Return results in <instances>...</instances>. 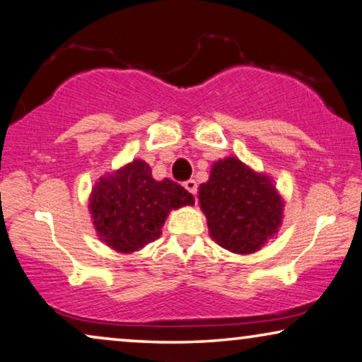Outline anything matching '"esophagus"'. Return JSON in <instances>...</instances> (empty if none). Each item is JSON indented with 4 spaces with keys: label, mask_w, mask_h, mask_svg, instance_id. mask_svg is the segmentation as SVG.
I'll return each mask as SVG.
<instances>
[{
    "label": "esophagus",
    "mask_w": 362,
    "mask_h": 362,
    "mask_svg": "<svg viewBox=\"0 0 362 362\" xmlns=\"http://www.w3.org/2000/svg\"><path fill=\"white\" fill-rule=\"evenodd\" d=\"M184 187L187 190L190 192L192 195H197V189H199V185H197V182L194 180V178H190V180H187L185 184H184Z\"/></svg>",
    "instance_id": "1"
}]
</instances>
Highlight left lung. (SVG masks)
<instances>
[{"label": "left lung", "mask_w": 362, "mask_h": 362, "mask_svg": "<svg viewBox=\"0 0 362 362\" xmlns=\"http://www.w3.org/2000/svg\"><path fill=\"white\" fill-rule=\"evenodd\" d=\"M199 200L210 237L231 253L258 252L281 226L285 202L273 180L237 157L211 165Z\"/></svg>", "instance_id": "obj_1"}]
</instances>
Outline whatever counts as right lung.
<instances>
[{
  "label": "right lung",
  "instance_id": "1",
  "mask_svg": "<svg viewBox=\"0 0 362 362\" xmlns=\"http://www.w3.org/2000/svg\"><path fill=\"white\" fill-rule=\"evenodd\" d=\"M194 202V195L170 178L156 180L147 162L132 160L95 182L89 210L107 247L134 253L160 237L170 210Z\"/></svg>",
  "mask_w": 362,
  "mask_h": 362
}]
</instances>
